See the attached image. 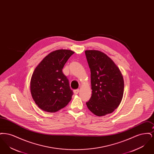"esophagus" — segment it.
<instances>
[{
  "instance_id": "34e87169",
  "label": "esophagus",
  "mask_w": 154,
  "mask_h": 154,
  "mask_svg": "<svg viewBox=\"0 0 154 154\" xmlns=\"http://www.w3.org/2000/svg\"><path fill=\"white\" fill-rule=\"evenodd\" d=\"M73 92L74 94L75 95H77V94H79V89H75V90H74Z\"/></svg>"
}]
</instances>
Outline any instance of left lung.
<instances>
[{
	"instance_id": "8db88e82",
	"label": "left lung",
	"mask_w": 154,
	"mask_h": 154,
	"mask_svg": "<svg viewBox=\"0 0 154 154\" xmlns=\"http://www.w3.org/2000/svg\"><path fill=\"white\" fill-rule=\"evenodd\" d=\"M91 70L92 96L86 104L95 115L100 117L112 112L122 101L124 81L113 60L97 50L85 51Z\"/></svg>"
}]
</instances>
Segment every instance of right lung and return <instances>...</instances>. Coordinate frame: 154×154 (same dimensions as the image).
<instances>
[{"label":"right lung","mask_w":154,"mask_h":154,"mask_svg":"<svg viewBox=\"0 0 154 154\" xmlns=\"http://www.w3.org/2000/svg\"><path fill=\"white\" fill-rule=\"evenodd\" d=\"M74 53L68 50L51 52L35 68L30 80V92L42 110L57 112L71 100L73 92L62 69Z\"/></svg>","instance_id":"add662e5"}]
</instances>
